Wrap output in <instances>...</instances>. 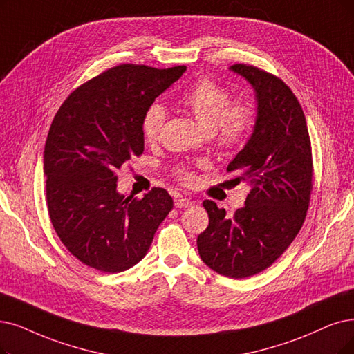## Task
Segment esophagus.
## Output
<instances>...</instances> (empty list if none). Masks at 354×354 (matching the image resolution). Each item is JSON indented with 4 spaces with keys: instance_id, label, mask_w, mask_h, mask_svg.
<instances>
[{
    "instance_id": "1",
    "label": "esophagus",
    "mask_w": 354,
    "mask_h": 354,
    "mask_svg": "<svg viewBox=\"0 0 354 354\" xmlns=\"http://www.w3.org/2000/svg\"><path fill=\"white\" fill-rule=\"evenodd\" d=\"M174 206L176 207H190L192 206V199H189V197L178 196V197H176Z\"/></svg>"
}]
</instances>
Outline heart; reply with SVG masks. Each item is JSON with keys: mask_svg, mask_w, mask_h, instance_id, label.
Segmentation results:
<instances>
[{"mask_svg": "<svg viewBox=\"0 0 354 354\" xmlns=\"http://www.w3.org/2000/svg\"><path fill=\"white\" fill-rule=\"evenodd\" d=\"M221 148L241 145L248 138L254 115L245 100H231L230 91L209 77L197 80L180 98ZM167 118V110L161 103L151 104L142 119V133L147 142H157ZM177 174L185 181L193 178L189 165H180Z\"/></svg>", "mask_w": 354, "mask_h": 354, "instance_id": "1", "label": "heart"}]
</instances>
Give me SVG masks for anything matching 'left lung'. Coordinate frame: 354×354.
<instances>
[{"instance_id": "obj_1", "label": "left lung", "mask_w": 354, "mask_h": 354, "mask_svg": "<svg viewBox=\"0 0 354 354\" xmlns=\"http://www.w3.org/2000/svg\"><path fill=\"white\" fill-rule=\"evenodd\" d=\"M230 69L256 93L251 136L226 168L251 190L232 218L215 202H203L209 225L197 236V250L214 272L244 279L272 266L302 228L313 190V153L304 110L286 84L256 66Z\"/></svg>"}]
</instances>
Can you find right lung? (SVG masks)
Returning <instances> with one entry per match:
<instances>
[{"label": "right lung", "mask_w": 354, "mask_h": 354, "mask_svg": "<svg viewBox=\"0 0 354 354\" xmlns=\"http://www.w3.org/2000/svg\"><path fill=\"white\" fill-rule=\"evenodd\" d=\"M185 71L115 66L71 93L53 118L44 152L50 222L68 251L95 270L139 263L173 209L160 187L124 197L116 173L144 152L145 111Z\"/></svg>", "instance_id": "1"}]
</instances>
